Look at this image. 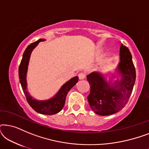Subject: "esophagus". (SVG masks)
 Wrapping results in <instances>:
<instances>
[{"mask_svg":"<svg viewBox=\"0 0 149 149\" xmlns=\"http://www.w3.org/2000/svg\"><path fill=\"white\" fill-rule=\"evenodd\" d=\"M85 77H86V75H85V73H83V72H81L79 74V79H81V80L84 79L85 78Z\"/></svg>","mask_w":149,"mask_h":149,"instance_id":"1","label":"esophagus"}]
</instances>
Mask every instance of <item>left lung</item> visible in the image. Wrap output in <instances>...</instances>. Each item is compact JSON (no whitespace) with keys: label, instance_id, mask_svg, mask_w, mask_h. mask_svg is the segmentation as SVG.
I'll return each mask as SVG.
<instances>
[{"label":"left lung","instance_id":"obj_1","mask_svg":"<svg viewBox=\"0 0 149 149\" xmlns=\"http://www.w3.org/2000/svg\"><path fill=\"white\" fill-rule=\"evenodd\" d=\"M119 56L120 62L115 70L117 75L112 74L113 79L117 78L116 80L107 81L99 72H92L87 76L90 85L87 100L91 109L97 115L107 116L121 111L132 94L136 81L132 54L129 49L121 44Z\"/></svg>","mask_w":149,"mask_h":149}]
</instances>
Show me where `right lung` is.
Masks as SVG:
<instances>
[{"label":"right lung","instance_id":"right-lung-1","mask_svg":"<svg viewBox=\"0 0 149 149\" xmlns=\"http://www.w3.org/2000/svg\"><path fill=\"white\" fill-rule=\"evenodd\" d=\"M45 38H40L37 41L32 42L26 49L19 67V78L22 89H23L26 100H27L30 107L38 113L42 114V115H51L59 113L63 109L67 93L70 91V89L78 82L79 77L77 76L73 77L68 81L65 83L59 89L56 94L50 99L45 100H37L30 95L29 92L28 91L27 81H26L30 55L38 43L41 41H45Z\"/></svg>","mask_w":149,"mask_h":149}]
</instances>
